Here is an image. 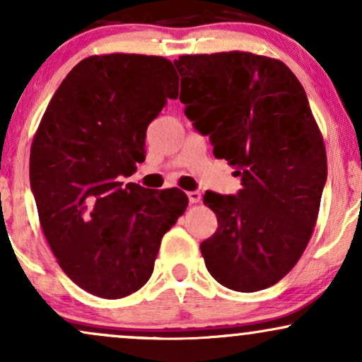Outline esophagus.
<instances>
[{
  "instance_id": "esophagus-1",
  "label": "esophagus",
  "mask_w": 362,
  "mask_h": 362,
  "mask_svg": "<svg viewBox=\"0 0 362 362\" xmlns=\"http://www.w3.org/2000/svg\"><path fill=\"white\" fill-rule=\"evenodd\" d=\"M188 199H189V203H193V204L199 203L202 202V193H199V191H189Z\"/></svg>"
}]
</instances>
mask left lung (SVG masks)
<instances>
[{
	"mask_svg": "<svg viewBox=\"0 0 362 362\" xmlns=\"http://www.w3.org/2000/svg\"><path fill=\"white\" fill-rule=\"evenodd\" d=\"M174 65L186 117L242 176L236 196L204 193L218 218L199 245L206 269L236 292L272 287L304 253L327 180L304 87L284 62L248 52L182 55Z\"/></svg>",
	"mask_w": 362,
	"mask_h": 362,
	"instance_id": "obj_1",
	"label": "left lung"
}]
</instances>
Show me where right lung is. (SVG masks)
Wrapping results in <instances>:
<instances>
[{
	"instance_id": "add662e5",
	"label": "right lung",
	"mask_w": 362,
	"mask_h": 362,
	"mask_svg": "<svg viewBox=\"0 0 362 362\" xmlns=\"http://www.w3.org/2000/svg\"><path fill=\"white\" fill-rule=\"evenodd\" d=\"M180 77L163 57L110 53L70 70L31 142L30 185L40 225L69 279L122 298L151 279L160 240L188 196L120 182L146 158V131Z\"/></svg>"
}]
</instances>
